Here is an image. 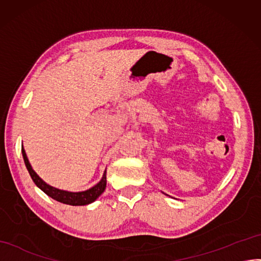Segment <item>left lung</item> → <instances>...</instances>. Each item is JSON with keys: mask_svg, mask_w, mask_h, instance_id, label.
<instances>
[{"mask_svg": "<svg viewBox=\"0 0 261 261\" xmlns=\"http://www.w3.org/2000/svg\"><path fill=\"white\" fill-rule=\"evenodd\" d=\"M166 195H168V194H166ZM168 196H169V195H168Z\"/></svg>", "mask_w": 261, "mask_h": 261, "instance_id": "obj_1", "label": "left lung"}]
</instances>
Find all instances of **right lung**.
Instances as JSON below:
<instances>
[{"instance_id": "add662e5", "label": "right lung", "mask_w": 261, "mask_h": 261, "mask_svg": "<svg viewBox=\"0 0 261 261\" xmlns=\"http://www.w3.org/2000/svg\"><path fill=\"white\" fill-rule=\"evenodd\" d=\"M22 153H23L25 166L27 168L28 172H30L35 185H36L41 191L45 192L48 196H50L51 199L58 201L60 203L68 204V205H73V206L88 205V204L94 202L98 196L104 192L105 188H107V170L104 171L102 179L98 181L94 187L86 190V191L70 192V191H66V190H60V189L49 186L48 183H46L36 172L34 171V169L32 168L30 161H28V158L26 156L24 147H22Z\"/></svg>"}]
</instances>
